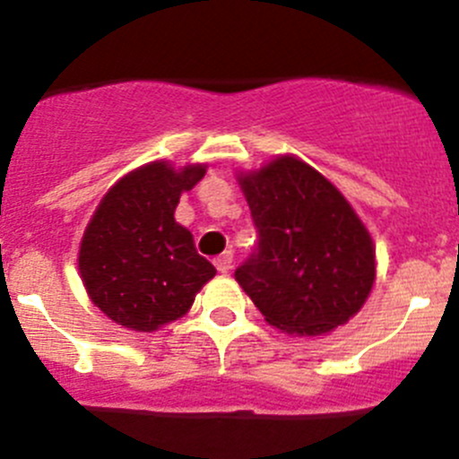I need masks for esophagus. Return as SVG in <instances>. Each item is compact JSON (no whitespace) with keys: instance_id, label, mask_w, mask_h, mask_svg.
Wrapping results in <instances>:
<instances>
[{"instance_id":"esophagus-1","label":"esophagus","mask_w":459,"mask_h":459,"mask_svg":"<svg viewBox=\"0 0 459 459\" xmlns=\"http://www.w3.org/2000/svg\"><path fill=\"white\" fill-rule=\"evenodd\" d=\"M230 266H233V253H230V251L221 253L220 257H215V268L220 273H229Z\"/></svg>"}]
</instances>
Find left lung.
<instances>
[{
    "instance_id": "left-lung-1",
    "label": "left lung",
    "mask_w": 459,
    "mask_h": 459,
    "mask_svg": "<svg viewBox=\"0 0 459 459\" xmlns=\"http://www.w3.org/2000/svg\"><path fill=\"white\" fill-rule=\"evenodd\" d=\"M257 248L235 280L273 328L326 335L359 313L375 284V244L349 200L313 166L277 155L238 173Z\"/></svg>"
}]
</instances>
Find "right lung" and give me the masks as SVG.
<instances>
[{"label": "right lung", "instance_id": "right-lung-1", "mask_svg": "<svg viewBox=\"0 0 459 459\" xmlns=\"http://www.w3.org/2000/svg\"><path fill=\"white\" fill-rule=\"evenodd\" d=\"M204 173L206 164L148 161L119 178L92 212L77 266L91 302L119 326L152 333L175 322L215 277L191 230L175 221L179 197Z\"/></svg>", "mask_w": 459, "mask_h": 459}]
</instances>
